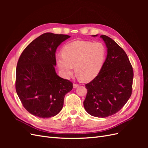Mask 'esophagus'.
Listing matches in <instances>:
<instances>
[{"label": "esophagus", "instance_id": "1", "mask_svg": "<svg viewBox=\"0 0 148 148\" xmlns=\"http://www.w3.org/2000/svg\"><path fill=\"white\" fill-rule=\"evenodd\" d=\"M79 85L78 84H76V83H74L73 84V88H77V87H78Z\"/></svg>", "mask_w": 148, "mask_h": 148}]
</instances>
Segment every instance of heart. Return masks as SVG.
Segmentation results:
<instances>
[{"instance_id":"1","label":"heart","mask_w":148,"mask_h":148,"mask_svg":"<svg viewBox=\"0 0 148 148\" xmlns=\"http://www.w3.org/2000/svg\"><path fill=\"white\" fill-rule=\"evenodd\" d=\"M62 55L56 57V63L62 74L68 78L73 67L83 82L91 81L99 73L106 60V49L101 42L75 41L64 47Z\"/></svg>"}]
</instances>
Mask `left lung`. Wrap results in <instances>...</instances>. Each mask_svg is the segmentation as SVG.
<instances>
[{
  "instance_id": "obj_1",
  "label": "left lung",
  "mask_w": 148,
  "mask_h": 148,
  "mask_svg": "<svg viewBox=\"0 0 148 148\" xmlns=\"http://www.w3.org/2000/svg\"><path fill=\"white\" fill-rule=\"evenodd\" d=\"M100 38L107 47L106 59L97 77L85 84L88 92L83 105L89 114L104 118L118 112L130 97L133 71L123 49L106 35Z\"/></svg>"
}]
</instances>
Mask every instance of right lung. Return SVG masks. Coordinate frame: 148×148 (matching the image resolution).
<instances>
[{"label":"right lung","mask_w":148,"mask_h":148,"mask_svg":"<svg viewBox=\"0 0 148 148\" xmlns=\"http://www.w3.org/2000/svg\"><path fill=\"white\" fill-rule=\"evenodd\" d=\"M69 35L46 33L26 47L18 61L16 91L25 109L47 119L59 114L66 93L73 88L69 80L58 76L56 52Z\"/></svg>","instance_id":"1"}]
</instances>
